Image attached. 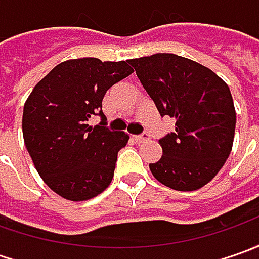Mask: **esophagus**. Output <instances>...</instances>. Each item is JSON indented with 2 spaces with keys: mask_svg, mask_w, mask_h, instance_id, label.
Returning a JSON list of instances; mask_svg holds the SVG:
<instances>
[{
  "mask_svg": "<svg viewBox=\"0 0 259 259\" xmlns=\"http://www.w3.org/2000/svg\"><path fill=\"white\" fill-rule=\"evenodd\" d=\"M147 140H150V135L147 134V133L141 135H135L134 137V141L135 143H138V144H140V143H145Z\"/></svg>",
  "mask_w": 259,
  "mask_h": 259,
  "instance_id": "esophagus-1",
  "label": "esophagus"
}]
</instances>
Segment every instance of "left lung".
Here are the masks:
<instances>
[{"instance_id": "8db88e82", "label": "left lung", "mask_w": 259, "mask_h": 259, "mask_svg": "<svg viewBox=\"0 0 259 259\" xmlns=\"http://www.w3.org/2000/svg\"><path fill=\"white\" fill-rule=\"evenodd\" d=\"M130 63L160 115L176 119V131L158 141L163 155L150 164L151 173L174 190L203 187L224 167L234 144L236 112L229 86L209 67L173 53Z\"/></svg>"}]
</instances>
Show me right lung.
Segmentation results:
<instances>
[{"instance_id":"obj_1","label":"right lung","mask_w":259,"mask_h":259,"mask_svg":"<svg viewBox=\"0 0 259 259\" xmlns=\"http://www.w3.org/2000/svg\"><path fill=\"white\" fill-rule=\"evenodd\" d=\"M133 73L128 62L82 57L45 76L23 111V137L37 173L55 193L82 202L102 193L114 177L118 151L130 135L109 131L102 112L106 91ZM94 114L103 118L91 127Z\"/></svg>"}]
</instances>
